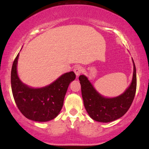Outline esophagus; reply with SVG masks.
I'll return each instance as SVG.
<instances>
[{
    "mask_svg": "<svg viewBox=\"0 0 149 149\" xmlns=\"http://www.w3.org/2000/svg\"><path fill=\"white\" fill-rule=\"evenodd\" d=\"M74 72L75 74H76L77 77L79 76V75H80L83 72L82 66H75L74 68Z\"/></svg>",
    "mask_w": 149,
    "mask_h": 149,
    "instance_id": "34e87169",
    "label": "esophagus"
}]
</instances>
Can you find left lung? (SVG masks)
Here are the masks:
<instances>
[{
	"instance_id": "8db88e82",
	"label": "left lung",
	"mask_w": 149,
	"mask_h": 149,
	"mask_svg": "<svg viewBox=\"0 0 149 149\" xmlns=\"http://www.w3.org/2000/svg\"><path fill=\"white\" fill-rule=\"evenodd\" d=\"M133 79L130 86L123 94L112 98L101 95L84 75L79 76L81 93L85 109L91 119L108 123L119 119L127 113L134 100L136 91V70L134 60Z\"/></svg>"
}]
</instances>
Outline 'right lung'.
<instances>
[{
	"label": "right lung",
	"instance_id": "right-lung-1",
	"mask_svg": "<svg viewBox=\"0 0 149 149\" xmlns=\"http://www.w3.org/2000/svg\"><path fill=\"white\" fill-rule=\"evenodd\" d=\"M19 54L13 61L11 73V89L14 100L22 115L32 121L45 122L56 118L62 109L65 95L76 75L66 72L56 81L42 88L34 89L24 84L17 73Z\"/></svg>",
	"mask_w": 149,
	"mask_h": 149
}]
</instances>
